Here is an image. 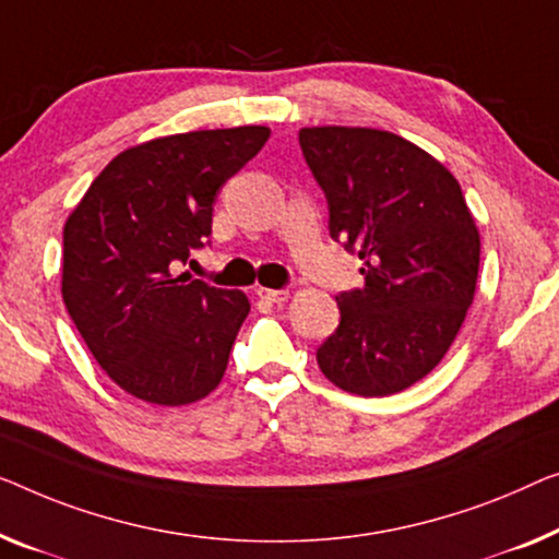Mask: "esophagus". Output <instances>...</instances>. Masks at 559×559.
<instances>
[{"mask_svg":"<svg viewBox=\"0 0 559 559\" xmlns=\"http://www.w3.org/2000/svg\"><path fill=\"white\" fill-rule=\"evenodd\" d=\"M258 296H261L263 301L283 304L288 298V290H283V288H258Z\"/></svg>","mask_w":559,"mask_h":559,"instance_id":"esophagus-1","label":"esophagus"}]
</instances>
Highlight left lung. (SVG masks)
<instances>
[{"mask_svg": "<svg viewBox=\"0 0 559 559\" xmlns=\"http://www.w3.org/2000/svg\"><path fill=\"white\" fill-rule=\"evenodd\" d=\"M329 233L364 261V288L336 296L338 329L316 352L348 394L389 396L444 359L474 301L479 230L460 182L409 140L371 128H304Z\"/></svg>", "mask_w": 559, "mask_h": 559, "instance_id": "8db88e82", "label": "left lung"}]
</instances>
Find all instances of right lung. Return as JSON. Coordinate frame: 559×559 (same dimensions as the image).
Returning a JSON list of instances; mask_svg holds the SVG:
<instances>
[{"instance_id": "obj_1", "label": "right lung", "mask_w": 559, "mask_h": 559, "mask_svg": "<svg viewBox=\"0 0 559 559\" xmlns=\"http://www.w3.org/2000/svg\"><path fill=\"white\" fill-rule=\"evenodd\" d=\"M269 135L246 124L124 150L64 223L67 313L107 377L147 404H193L226 373L251 304L175 271L207 243L215 195Z\"/></svg>"}]
</instances>
